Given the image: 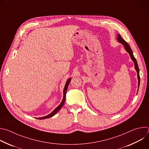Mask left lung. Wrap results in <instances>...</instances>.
I'll list each match as a JSON object with an SVG mask.
<instances>
[{
	"label": "left lung",
	"instance_id": "8db88e82",
	"mask_svg": "<svg viewBox=\"0 0 149 149\" xmlns=\"http://www.w3.org/2000/svg\"><path fill=\"white\" fill-rule=\"evenodd\" d=\"M117 40L120 42V43H121L124 46V48H125V49L126 50V51L127 52H129L132 59L133 60V61L134 62V65H135V69L137 71V77H138V81H139V84H138V86L139 87V85H140V75H139V67H138V64H137V61L136 59V58H134V55H133V51L130 47V45L128 44V43L126 41H125L123 38L120 35H118V38H117Z\"/></svg>",
	"mask_w": 149,
	"mask_h": 149
}]
</instances>
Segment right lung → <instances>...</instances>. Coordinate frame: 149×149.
<instances>
[{"mask_svg": "<svg viewBox=\"0 0 149 149\" xmlns=\"http://www.w3.org/2000/svg\"><path fill=\"white\" fill-rule=\"evenodd\" d=\"M71 78H70L68 79V81H67L66 84H65V87H64V89H63V100L62 101V102H61V104L58 106V107L51 113L49 114V115L47 116H45V117H40V118H37V119H39V120H43V119H46V118H50L52 116H54L61 109V107L63 106V104H64L65 102V97H66V92H67V88H68V85L71 81Z\"/></svg>", "mask_w": 149, "mask_h": 149, "instance_id": "obj_1", "label": "right lung"}]
</instances>
